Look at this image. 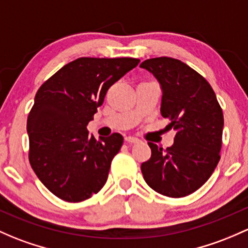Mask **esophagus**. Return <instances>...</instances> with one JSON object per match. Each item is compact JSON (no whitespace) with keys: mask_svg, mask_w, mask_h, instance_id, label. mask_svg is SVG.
<instances>
[{"mask_svg":"<svg viewBox=\"0 0 248 248\" xmlns=\"http://www.w3.org/2000/svg\"><path fill=\"white\" fill-rule=\"evenodd\" d=\"M124 141H126L127 144H137V142H139L140 140L138 139V138H134V137H126L124 138Z\"/></svg>","mask_w":248,"mask_h":248,"instance_id":"34e87169","label":"esophagus"}]
</instances>
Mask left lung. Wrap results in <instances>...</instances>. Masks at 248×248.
<instances>
[{"label":"left lung","instance_id":"left-lung-1","mask_svg":"<svg viewBox=\"0 0 248 248\" xmlns=\"http://www.w3.org/2000/svg\"><path fill=\"white\" fill-rule=\"evenodd\" d=\"M140 67L160 84L161 116L176 131L165 151L148 142L151 158L141 164L146 183L168 197H184L200 189L220 160L223 114L215 93L199 72L178 59H147Z\"/></svg>","mask_w":248,"mask_h":248}]
</instances>
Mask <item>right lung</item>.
<instances>
[{
    "label": "right lung",
    "instance_id": "right-lung-1",
    "mask_svg": "<svg viewBox=\"0 0 248 248\" xmlns=\"http://www.w3.org/2000/svg\"><path fill=\"white\" fill-rule=\"evenodd\" d=\"M135 58H78L36 93L27 119L30 163L52 194L80 202L97 194L124 144L114 133L96 140L87 129L109 88L139 64Z\"/></svg>",
    "mask_w": 248,
    "mask_h": 248
}]
</instances>
